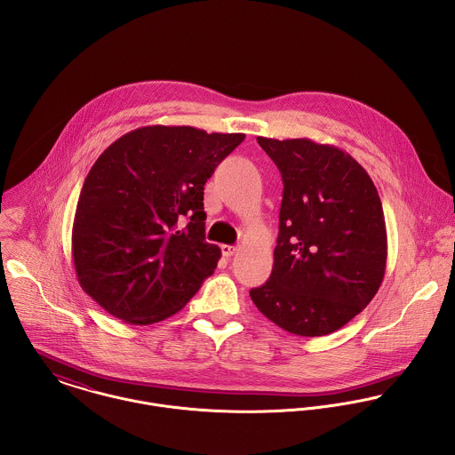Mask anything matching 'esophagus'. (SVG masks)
I'll return each mask as SVG.
<instances>
[{
    "label": "esophagus",
    "mask_w": 455,
    "mask_h": 455,
    "mask_svg": "<svg viewBox=\"0 0 455 455\" xmlns=\"http://www.w3.org/2000/svg\"><path fill=\"white\" fill-rule=\"evenodd\" d=\"M221 252L225 258H232L235 252H237V246H228V244H223L221 246Z\"/></svg>",
    "instance_id": "1"
}]
</instances>
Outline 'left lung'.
I'll return each instance as SVG.
<instances>
[{
  "label": "left lung",
  "instance_id": "left-lung-1",
  "mask_svg": "<svg viewBox=\"0 0 455 455\" xmlns=\"http://www.w3.org/2000/svg\"><path fill=\"white\" fill-rule=\"evenodd\" d=\"M256 141L281 171L284 192L272 274L250 297L293 335L333 333L371 302L386 274L379 192L353 156L333 145Z\"/></svg>",
  "mask_w": 455,
  "mask_h": 455
}]
</instances>
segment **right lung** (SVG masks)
<instances>
[{
    "mask_svg": "<svg viewBox=\"0 0 455 455\" xmlns=\"http://www.w3.org/2000/svg\"><path fill=\"white\" fill-rule=\"evenodd\" d=\"M244 138L148 125L111 143L76 204L71 252L82 290L131 324L181 310L221 256L204 241V185Z\"/></svg>",
    "mask_w": 455,
    "mask_h": 455,
    "instance_id": "add662e5",
    "label": "right lung"
}]
</instances>
